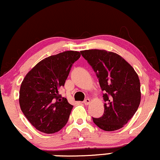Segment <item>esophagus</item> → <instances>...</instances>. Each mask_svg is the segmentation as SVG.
I'll return each instance as SVG.
<instances>
[{
	"label": "esophagus",
	"mask_w": 160,
	"mask_h": 160,
	"mask_svg": "<svg viewBox=\"0 0 160 160\" xmlns=\"http://www.w3.org/2000/svg\"><path fill=\"white\" fill-rule=\"evenodd\" d=\"M83 102H84V105H86V106H88V105H89L90 102H91V99H90L89 98L85 99H84V101Z\"/></svg>",
	"instance_id": "esophagus-1"
}]
</instances>
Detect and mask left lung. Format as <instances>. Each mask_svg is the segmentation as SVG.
<instances>
[{
	"label": "left lung",
	"instance_id": "8db88e82",
	"mask_svg": "<svg viewBox=\"0 0 160 160\" xmlns=\"http://www.w3.org/2000/svg\"><path fill=\"white\" fill-rule=\"evenodd\" d=\"M97 72L103 94L104 114L93 118L99 128L114 131L122 128L132 116L141 102L140 81L135 69L121 56L101 49L81 51Z\"/></svg>",
	"mask_w": 160,
	"mask_h": 160
}]
</instances>
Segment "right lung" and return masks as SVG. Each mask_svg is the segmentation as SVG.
<instances>
[{
	"label": "right lung",
	"instance_id": "add662e5",
	"mask_svg": "<svg viewBox=\"0 0 160 160\" xmlns=\"http://www.w3.org/2000/svg\"><path fill=\"white\" fill-rule=\"evenodd\" d=\"M80 56L79 52L67 51L44 58L22 81L18 99L21 110L40 132L52 134L67 124L73 106L58 91Z\"/></svg>",
	"mask_w": 160,
	"mask_h": 160
}]
</instances>
